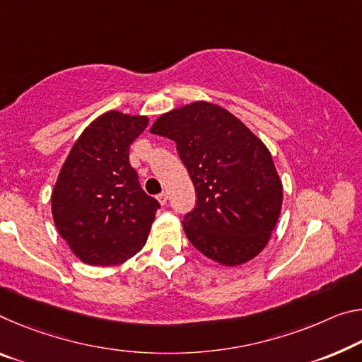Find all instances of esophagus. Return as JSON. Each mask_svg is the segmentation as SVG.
<instances>
[{
    "instance_id": "1",
    "label": "esophagus",
    "mask_w": 362,
    "mask_h": 362,
    "mask_svg": "<svg viewBox=\"0 0 362 362\" xmlns=\"http://www.w3.org/2000/svg\"><path fill=\"white\" fill-rule=\"evenodd\" d=\"M168 199H169V198H168V193H165V192L158 194V202H159L160 204H163V206L168 204Z\"/></svg>"
}]
</instances>
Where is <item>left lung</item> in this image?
I'll use <instances>...</instances> for the list:
<instances>
[{
  "instance_id": "8db88e82",
  "label": "left lung",
  "mask_w": 362,
  "mask_h": 362,
  "mask_svg": "<svg viewBox=\"0 0 362 362\" xmlns=\"http://www.w3.org/2000/svg\"><path fill=\"white\" fill-rule=\"evenodd\" d=\"M151 134L175 141L190 174L197 204L182 223L194 248L223 266L259 255L282 208V182L266 145L206 101L163 114Z\"/></svg>"
}]
</instances>
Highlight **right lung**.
Segmentation results:
<instances>
[{
  "label": "right lung",
  "mask_w": 362,
  "mask_h": 362,
  "mask_svg": "<svg viewBox=\"0 0 362 362\" xmlns=\"http://www.w3.org/2000/svg\"><path fill=\"white\" fill-rule=\"evenodd\" d=\"M148 119L109 111L93 120L59 172L51 194L57 232L80 261L116 266L146 243L159 209L143 192L129 150Z\"/></svg>",
  "instance_id": "right-lung-1"
}]
</instances>
